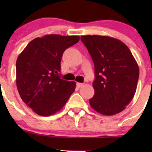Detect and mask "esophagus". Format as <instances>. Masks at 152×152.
<instances>
[{"label": "esophagus", "instance_id": "esophagus-1", "mask_svg": "<svg viewBox=\"0 0 152 152\" xmlns=\"http://www.w3.org/2000/svg\"><path fill=\"white\" fill-rule=\"evenodd\" d=\"M82 86H83V84L82 83H79V82H77V83H76V87H77L78 88L82 87Z\"/></svg>", "mask_w": 152, "mask_h": 152}]
</instances>
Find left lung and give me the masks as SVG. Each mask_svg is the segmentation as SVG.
I'll list each match as a JSON object with an SVG mask.
<instances>
[{
	"instance_id": "8db88e82",
	"label": "left lung",
	"mask_w": 152,
	"mask_h": 152,
	"mask_svg": "<svg viewBox=\"0 0 152 152\" xmlns=\"http://www.w3.org/2000/svg\"><path fill=\"white\" fill-rule=\"evenodd\" d=\"M95 66L90 99L92 108L104 115H113L125 110L134 96L139 67L129 48L119 39L107 36L81 37Z\"/></svg>"
}]
</instances>
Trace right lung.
I'll return each instance as SVG.
<instances>
[{
  "label": "right lung",
  "mask_w": 152,
  "mask_h": 152,
  "mask_svg": "<svg viewBox=\"0 0 152 152\" xmlns=\"http://www.w3.org/2000/svg\"><path fill=\"white\" fill-rule=\"evenodd\" d=\"M79 36L48 34L31 41L16 62V84L22 100L41 116L59 111L74 92L76 82L59 78L61 59Z\"/></svg>",
  "instance_id": "right-lung-1"
}]
</instances>
